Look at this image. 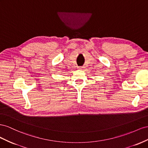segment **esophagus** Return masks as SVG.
<instances>
[{"label": "esophagus", "mask_w": 148, "mask_h": 148, "mask_svg": "<svg viewBox=\"0 0 148 148\" xmlns=\"http://www.w3.org/2000/svg\"><path fill=\"white\" fill-rule=\"evenodd\" d=\"M82 69H83L82 67H78V69H79V70H82Z\"/></svg>", "instance_id": "1"}]
</instances>
